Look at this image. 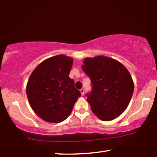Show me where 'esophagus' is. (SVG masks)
Listing matches in <instances>:
<instances>
[{"mask_svg": "<svg viewBox=\"0 0 157 157\" xmlns=\"http://www.w3.org/2000/svg\"><path fill=\"white\" fill-rule=\"evenodd\" d=\"M79 91H80L81 94H82V95H84V89H81L80 90H79Z\"/></svg>", "mask_w": 157, "mask_h": 157, "instance_id": "1", "label": "esophagus"}]
</instances>
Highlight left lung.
<instances>
[{"label":"left lung","mask_w":157,"mask_h":157,"mask_svg":"<svg viewBox=\"0 0 157 157\" xmlns=\"http://www.w3.org/2000/svg\"><path fill=\"white\" fill-rule=\"evenodd\" d=\"M82 70L91 80L92 91L87 101L98 118L109 121L117 118L128 107L134 89L128 70L112 58L86 57Z\"/></svg>","instance_id":"left-lung-1"}]
</instances>
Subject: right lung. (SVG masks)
Returning <instances> with one entry per match:
<instances>
[{
    "instance_id": "obj_1",
    "label": "right lung",
    "mask_w": 157,
    "mask_h": 157,
    "mask_svg": "<svg viewBox=\"0 0 157 157\" xmlns=\"http://www.w3.org/2000/svg\"><path fill=\"white\" fill-rule=\"evenodd\" d=\"M73 59L59 55L45 59L31 73L26 94L33 110L48 123H61L72 112L81 93L69 78Z\"/></svg>"
}]
</instances>
